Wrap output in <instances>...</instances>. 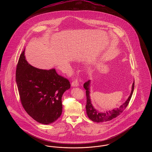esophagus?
I'll return each instance as SVG.
<instances>
[{
    "instance_id": "esophagus-1",
    "label": "esophagus",
    "mask_w": 152,
    "mask_h": 152,
    "mask_svg": "<svg viewBox=\"0 0 152 152\" xmlns=\"http://www.w3.org/2000/svg\"><path fill=\"white\" fill-rule=\"evenodd\" d=\"M71 86H72V87H78V86H79V83H78L77 81V80L73 81L72 83V84H71Z\"/></svg>"
}]
</instances>
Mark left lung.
<instances>
[{"label":"left lung","instance_id":"left-lung-1","mask_svg":"<svg viewBox=\"0 0 152 152\" xmlns=\"http://www.w3.org/2000/svg\"><path fill=\"white\" fill-rule=\"evenodd\" d=\"M91 80H88L84 84V88L86 90V96H87V105H86V111L87 114L89 118L91 119L92 121L96 123H102L110 121L115 118L119 116L125 109L128 106L132 96L133 92L134 87V81L133 83L132 86V91L129 96L127 100L125 101L119 108L113 109L111 110H107L104 112H99L98 110L94 108L92 104V101L90 96V90H91Z\"/></svg>","mask_w":152,"mask_h":152}]
</instances>
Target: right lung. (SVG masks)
Listing matches in <instances>:
<instances>
[{
  "label": "right lung",
  "instance_id": "right-lung-1",
  "mask_svg": "<svg viewBox=\"0 0 152 152\" xmlns=\"http://www.w3.org/2000/svg\"><path fill=\"white\" fill-rule=\"evenodd\" d=\"M24 52L25 49L20 56L16 71V82L22 105L37 122L50 124L61 115V99L71 88L69 81L58 75L55 68L42 69L29 64Z\"/></svg>",
  "mask_w": 152,
  "mask_h": 152
}]
</instances>
